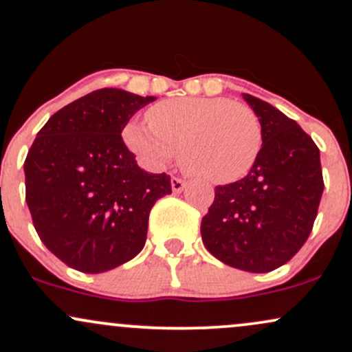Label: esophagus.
Segmentation results:
<instances>
[{
	"mask_svg": "<svg viewBox=\"0 0 352 352\" xmlns=\"http://www.w3.org/2000/svg\"><path fill=\"white\" fill-rule=\"evenodd\" d=\"M171 188H173V192H181L184 188H186V181L179 179V177H171Z\"/></svg>",
	"mask_w": 352,
	"mask_h": 352,
	"instance_id": "esophagus-1",
	"label": "esophagus"
}]
</instances>
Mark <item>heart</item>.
<instances>
[{"instance_id":"1","label":"heart","mask_w":352,"mask_h":352,"mask_svg":"<svg viewBox=\"0 0 352 352\" xmlns=\"http://www.w3.org/2000/svg\"><path fill=\"white\" fill-rule=\"evenodd\" d=\"M148 124L131 121L123 138L149 168H164L181 153L188 175L228 184L251 171L263 148L261 121L250 106L228 98H175L146 113Z\"/></svg>"}]
</instances>
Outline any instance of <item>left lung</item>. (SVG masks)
<instances>
[{"mask_svg":"<svg viewBox=\"0 0 352 352\" xmlns=\"http://www.w3.org/2000/svg\"><path fill=\"white\" fill-rule=\"evenodd\" d=\"M243 98L261 121V153L248 176L216 186L201 238L228 266L270 272L309 238L324 181L318 146L301 126L270 102Z\"/></svg>","mask_w":352,"mask_h":352,"instance_id":"8db88e82","label":"left lung"}]
</instances>
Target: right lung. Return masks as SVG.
I'll list each match as a JSON object with an SVG mask.
<instances>
[{
	"label": "right lung",
	"instance_id": "right-lung-1",
	"mask_svg": "<svg viewBox=\"0 0 352 352\" xmlns=\"http://www.w3.org/2000/svg\"><path fill=\"white\" fill-rule=\"evenodd\" d=\"M102 88L69 102L39 129L25 161L26 203L43 244L73 270L98 274L144 248L149 211L171 177L141 169L121 133L155 101Z\"/></svg>",
	"mask_w": 352,
	"mask_h": 352
}]
</instances>
